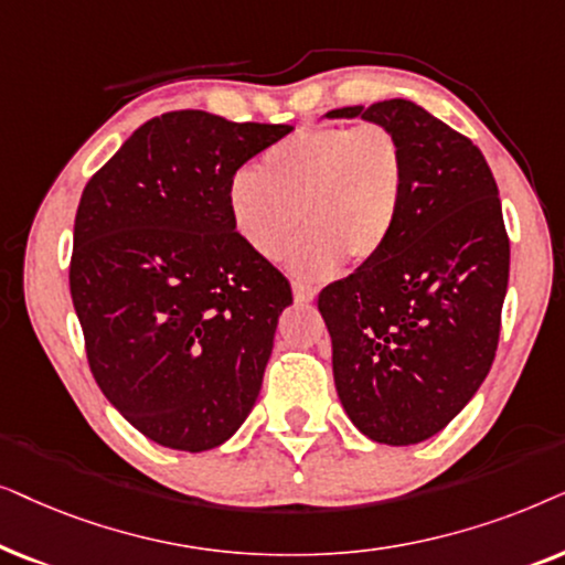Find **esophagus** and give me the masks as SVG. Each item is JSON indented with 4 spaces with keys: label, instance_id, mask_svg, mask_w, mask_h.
Returning a JSON list of instances; mask_svg holds the SVG:
<instances>
[{
    "label": "esophagus",
    "instance_id": "1",
    "mask_svg": "<svg viewBox=\"0 0 565 565\" xmlns=\"http://www.w3.org/2000/svg\"><path fill=\"white\" fill-rule=\"evenodd\" d=\"M295 302H299V305H310V302H315V297H318V291H315L312 287H307V284H299V281H295Z\"/></svg>",
    "mask_w": 565,
    "mask_h": 565
}]
</instances>
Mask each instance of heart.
Masks as SVG:
<instances>
[{
  "label": "heart",
  "instance_id": "b5f03b06",
  "mask_svg": "<svg viewBox=\"0 0 565 565\" xmlns=\"http://www.w3.org/2000/svg\"><path fill=\"white\" fill-rule=\"evenodd\" d=\"M405 154L382 124L315 126L281 139L258 170L230 180L227 206L243 243L276 260L299 232L289 266L307 281L333 276L341 260L366 266L385 250L401 214Z\"/></svg>",
  "mask_w": 565,
  "mask_h": 565
}]
</instances>
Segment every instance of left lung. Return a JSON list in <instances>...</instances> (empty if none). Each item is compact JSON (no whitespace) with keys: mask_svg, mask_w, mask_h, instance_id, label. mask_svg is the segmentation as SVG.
<instances>
[{"mask_svg":"<svg viewBox=\"0 0 565 565\" xmlns=\"http://www.w3.org/2000/svg\"><path fill=\"white\" fill-rule=\"evenodd\" d=\"M326 116L382 124L403 145L393 237L372 263L322 289L318 310L351 424L380 445H418L491 372L509 284L499 188L468 137L403 97Z\"/></svg>","mask_w":565,"mask_h":565,"instance_id":"1","label":"left lung"}]
</instances>
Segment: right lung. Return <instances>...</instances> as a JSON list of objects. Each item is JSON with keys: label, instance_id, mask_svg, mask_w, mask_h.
Returning <instances> with one entry per match:
<instances>
[{"label": "right lung", "instance_id": "1", "mask_svg": "<svg viewBox=\"0 0 565 565\" xmlns=\"http://www.w3.org/2000/svg\"><path fill=\"white\" fill-rule=\"evenodd\" d=\"M287 124L172 110L139 126L89 178L70 266L89 370L147 439L224 445L258 401L284 274L235 232L230 180Z\"/></svg>", "mask_w": 565, "mask_h": 565}]
</instances>
